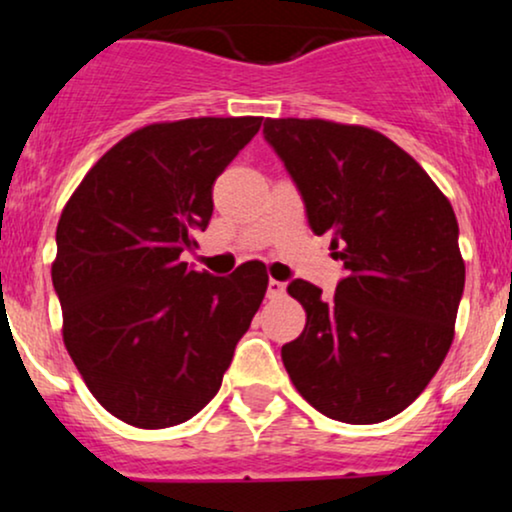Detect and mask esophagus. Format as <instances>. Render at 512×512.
Returning a JSON list of instances; mask_svg holds the SVG:
<instances>
[{"label": "esophagus", "instance_id": "34e87169", "mask_svg": "<svg viewBox=\"0 0 512 512\" xmlns=\"http://www.w3.org/2000/svg\"><path fill=\"white\" fill-rule=\"evenodd\" d=\"M284 291H286V286L281 284V281L269 279V286H267V296L269 298H281V296H284Z\"/></svg>", "mask_w": 512, "mask_h": 512}]
</instances>
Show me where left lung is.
I'll return each mask as SVG.
<instances>
[{"mask_svg":"<svg viewBox=\"0 0 512 512\" xmlns=\"http://www.w3.org/2000/svg\"><path fill=\"white\" fill-rule=\"evenodd\" d=\"M264 139L284 161L313 233L346 276L332 298L296 279L305 330L281 361L305 402L344 424H378L414 402L448 356L464 289L448 197L385 134L279 117Z\"/></svg>","mask_w":512,"mask_h":512,"instance_id":"left-lung-1","label":"left lung"}]
</instances>
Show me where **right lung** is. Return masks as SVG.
Returning a JSON list of instances; mask_svg holds the SVG:
<instances>
[{
    "label": "right lung",
    "mask_w": 512,
    "mask_h": 512,
    "mask_svg": "<svg viewBox=\"0 0 512 512\" xmlns=\"http://www.w3.org/2000/svg\"><path fill=\"white\" fill-rule=\"evenodd\" d=\"M260 125H146L105 151L64 204L52 262L64 346L91 395L129 426H178L207 407L267 293L257 260L231 276L180 262L211 219L216 178Z\"/></svg>",
    "instance_id": "add662e5"
}]
</instances>
